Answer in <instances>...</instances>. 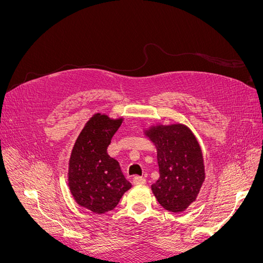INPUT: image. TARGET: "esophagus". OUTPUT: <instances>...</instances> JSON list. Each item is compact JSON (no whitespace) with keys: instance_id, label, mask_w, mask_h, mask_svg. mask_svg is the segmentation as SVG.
<instances>
[{"instance_id":"1","label":"esophagus","mask_w":263,"mask_h":263,"mask_svg":"<svg viewBox=\"0 0 263 263\" xmlns=\"http://www.w3.org/2000/svg\"><path fill=\"white\" fill-rule=\"evenodd\" d=\"M134 183H135V184H146L147 180L144 177H135L134 178Z\"/></svg>"}]
</instances>
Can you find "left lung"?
<instances>
[{
    "label": "left lung",
    "mask_w": 263,
    "mask_h": 263,
    "mask_svg": "<svg viewBox=\"0 0 263 263\" xmlns=\"http://www.w3.org/2000/svg\"><path fill=\"white\" fill-rule=\"evenodd\" d=\"M157 147L160 178L151 185L157 201L173 213L185 211L196 200L205 179L200 145L186 126L158 125L146 130Z\"/></svg>",
    "instance_id": "1"
}]
</instances>
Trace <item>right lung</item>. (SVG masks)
Listing matches in <instances>:
<instances>
[{
    "label": "right lung",
    "mask_w": 263,
    "mask_h": 263,
    "mask_svg": "<svg viewBox=\"0 0 263 263\" xmlns=\"http://www.w3.org/2000/svg\"><path fill=\"white\" fill-rule=\"evenodd\" d=\"M123 118L100 113L90 118L79 135L69 161V186L76 202L97 214L112 211L132 187L107 147Z\"/></svg>",
    "instance_id": "add662e5"
}]
</instances>
